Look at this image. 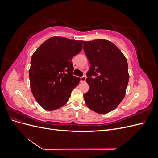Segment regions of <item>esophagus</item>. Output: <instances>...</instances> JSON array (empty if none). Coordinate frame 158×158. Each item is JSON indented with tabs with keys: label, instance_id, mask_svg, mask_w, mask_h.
<instances>
[{
	"label": "esophagus",
	"instance_id": "esophagus-1",
	"mask_svg": "<svg viewBox=\"0 0 158 158\" xmlns=\"http://www.w3.org/2000/svg\"><path fill=\"white\" fill-rule=\"evenodd\" d=\"M85 76H81L80 77V80H81V82H84L85 81Z\"/></svg>",
	"mask_w": 158,
	"mask_h": 158
}]
</instances>
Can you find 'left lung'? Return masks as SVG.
<instances>
[{"label": "left lung", "mask_w": 158, "mask_h": 158, "mask_svg": "<svg viewBox=\"0 0 158 158\" xmlns=\"http://www.w3.org/2000/svg\"><path fill=\"white\" fill-rule=\"evenodd\" d=\"M83 49L90 64L85 80L89 89L84 94L85 103L96 113L111 112L125 97L129 80L127 60L108 40L84 41Z\"/></svg>", "instance_id": "8db88e82"}]
</instances>
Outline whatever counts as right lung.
Masks as SVG:
<instances>
[{
  "label": "right lung",
  "mask_w": 158,
  "mask_h": 158,
  "mask_svg": "<svg viewBox=\"0 0 158 158\" xmlns=\"http://www.w3.org/2000/svg\"><path fill=\"white\" fill-rule=\"evenodd\" d=\"M82 41L52 37L38 47L29 70L31 92L47 111L63 106L78 85L80 78L73 74V57L82 49Z\"/></svg>",
  "instance_id": "right-lung-1"
}]
</instances>
